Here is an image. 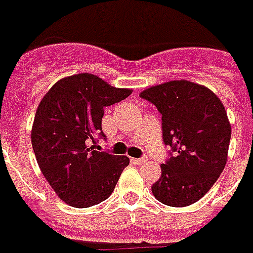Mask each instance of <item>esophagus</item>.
<instances>
[{"mask_svg": "<svg viewBox=\"0 0 253 253\" xmlns=\"http://www.w3.org/2000/svg\"><path fill=\"white\" fill-rule=\"evenodd\" d=\"M147 161H148L147 157H143V159H131V162L135 164V165H143V164H145Z\"/></svg>", "mask_w": 253, "mask_h": 253, "instance_id": "esophagus-1", "label": "esophagus"}]
</instances>
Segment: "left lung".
<instances>
[{
    "mask_svg": "<svg viewBox=\"0 0 253 253\" xmlns=\"http://www.w3.org/2000/svg\"><path fill=\"white\" fill-rule=\"evenodd\" d=\"M162 116V137L175 157L161 165L153 196L169 207L200 200L225 169L231 125L222 101L208 87L190 80H170L140 92Z\"/></svg>",
    "mask_w": 253,
    "mask_h": 253,
    "instance_id": "obj_1",
    "label": "left lung"
}]
</instances>
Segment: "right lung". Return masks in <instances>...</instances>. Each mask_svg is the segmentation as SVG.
<instances>
[{
  "label": "right lung",
  "mask_w": 253,
  "mask_h": 253,
  "mask_svg": "<svg viewBox=\"0 0 253 253\" xmlns=\"http://www.w3.org/2000/svg\"><path fill=\"white\" fill-rule=\"evenodd\" d=\"M130 88H117L93 74L59 79L40 101L31 143L41 173L57 196L74 208L100 204L112 195L127 156L94 151L96 136H105V106L128 97Z\"/></svg>",
  "instance_id": "obj_1"
}]
</instances>
